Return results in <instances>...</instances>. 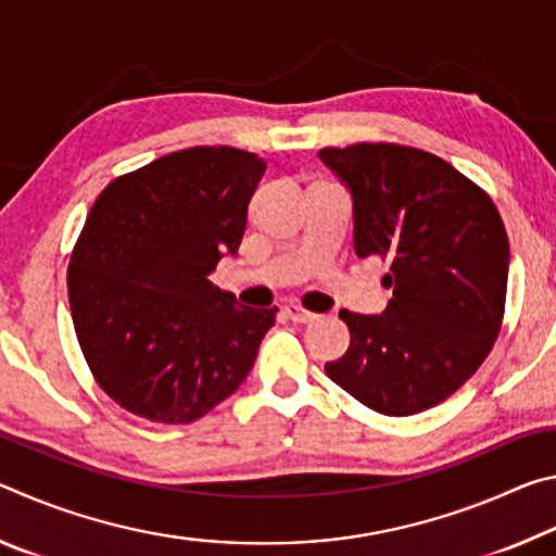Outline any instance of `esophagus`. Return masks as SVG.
<instances>
[{"label": "esophagus", "instance_id": "obj_1", "mask_svg": "<svg viewBox=\"0 0 556 556\" xmlns=\"http://www.w3.org/2000/svg\"><path fill=\"white\" fill-rule=\"evenodd\" d=\"M285 314H287L294 324H312V321H316V318H318L314 312H306V308L299 306V304H287V306H285Z\"/></svg>", "mask_w": 556, "mask_h": 556}]
</instances>
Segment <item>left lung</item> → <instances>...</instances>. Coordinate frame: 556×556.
<instances>
[{
  "instance_id": "obj_1",
  "label": "left lung",
  "mask_w": 556,
  "mask_h": 556,
  "mask_svg": "<svg viewBox=\"0 0 556 556\" xmlns=\"http://www.w3.org/2000/svg\"><path fill=\"white\" fill-rule=\"evenodd\" d=\"M321 162L353 195L357 257H380L384 314L341 312L351 331L326 375L388 417L437 407L501 333L510 244L481 186L444 159L402 144L326 147Z\"/></svg>"
}]
</instances>
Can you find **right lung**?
Returning a JSON list of instances; mask_svg holds the SVG:
<instances>
[{
  "label": "right lung",
  "mask_w": 556,
  "mask_h": 556,
  "mask_svg": "<svg viewBox=\"0 0 556 556\" xmlns=\"http://www.w3.org/2000/svg\"><path fill=\"white\" fill-rule=\"evenodd\" d=\"M267 164L232 147L166 154L98 195L68 265L75 336L119 407L191 425L240 388L275 308L208 279L235 255Z\"/></svg>",
  "instance_id": "add662e5"
}]
</instances>
